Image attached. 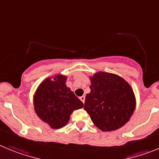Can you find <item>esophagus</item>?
<instances>
[{"instance_id": "34e87169", "label": "esophagus", "mask_w": 159, "mask_h": 159, "mask_svg": "<svg viewBox=\"0 0 159 159\" xmlns=\"http://www.w3.org/2000/svg\"><path fill=\"white\" fill-rule=\"evenodd\" d=\"M80 100H81L82 103H85V96H81V97H80Z\"/></svg>"}]
</instances>
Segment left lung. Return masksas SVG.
<instances>
[{"label": "left lung", "mask_w": 159, "mask_h": 159, "mask_svg": "<svg viewBox=\"0 0 159 159\" xmlns=\"http://www.w3.org/2000/svg\"><path fill=\"white\" fill-rule=\"evenodd\" d=\"M90 81L84 109L96 127L111 131L128 122L135 108V97L129 84L116 74L106 72H97Z\"/></svg>", "instance_id": "1"}]
</instances>
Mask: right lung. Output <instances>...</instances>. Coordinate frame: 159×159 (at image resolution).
I'll use <instances>...</instances> for the list:
<instances>
[{"label": "right lung", "mask_w": 159, "mask_h": 159, "mask_svg": "<svg viewBox=\"0 0 159 159\" xmlns=\"http://www.w3.org/2000/svg\"><path fill=\"white\" fill-rule=\"evenodd\" d=\"M66 77L58 74L46 78L33 97L35 113L51 128L58 129L70 120L74 110L83 108V103L66 85Z\"/></svg>", "instance_id": "1"}]
</instances>
